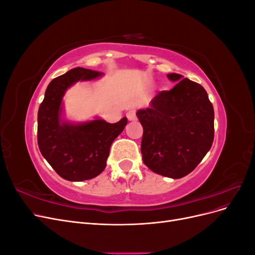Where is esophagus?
<instances>
[{
	"instance_id": "esophagus-1",
	"label": "esophagus",
	"mask_w": 255,
	"mask_h": 255,
	"mask_svg": "<svg viewBox=\"0 0 255 255\" xmlns=\"http://www.w3.org/2000/svg\"><path fill=\"white\" fill-rule=\"evenodd\" d=\"M127 117L129 121H135L137 119L136 117V111L135 110H129L128 113H127Z\"/></svg>"
}]
</instances>
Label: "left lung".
Here are the masks:
<instances>
[{"label":"left lung","instance_id":"left-lung-1","mask_svg":"<svg viewBox=\"0 0 255 255\" xmlns=\"http://www.w3.org/2000/svg\"><path fill=\"white\" fill-rule=\"evenodd\" d=\"M176 83L160 91L150 107L136 115L143 128L141 154L144 165L157 174L181 179L199 165L214 140V109L198 83L177 73L167 74Z\"/></svg>","mask_w":255,"mask_h":255}]
</instances>
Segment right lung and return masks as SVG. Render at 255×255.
Instances as JSON below:
<instances>
[{
  "instance_id": "right-lung-1",
  "label": "right lung",
  "mask_w": 255,
  "mask_h": 255,
  "mask_svg": "<svg viewBox=\"0 0 255 255\" xmlns=\"http://www.w3.org/2000/svg\"><path fill=\"white\" fill-rule=\"evenodd\" d=\"M104 73L74 68L54 79L38 111V146L42 156L63 179L82 182L94 179L106 167L113 141L128 123L125 117L109 123L96 117L85 122L64 119L63 99L78 82L94 81Z\"/></svg>"
}]
</instances>
